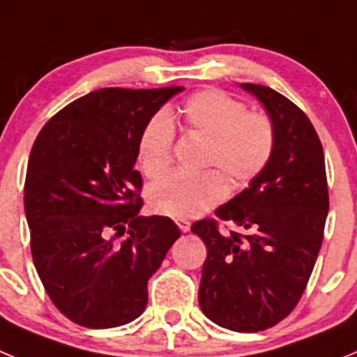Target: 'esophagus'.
Wrapping results in <instances>:
<instances>
[{"label": "esophagus", "instance_id": "obj_1", "mask_svg": "<svg viewBox=\"0 0 357 357\" xmlns=\"http://www.w3.org/2000/svg\"><path fill=\"white\" fill-rule=\"evenodd\" d=\"M175 223H176V227L182 230V232H188V230L191 229V223H189V220H185V218H176Z\"/></svg>", "mask_w": 357, "mask_h": 357}]
</instances>
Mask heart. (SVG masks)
Segmentation results:
<instances>
[{
  "mask_svg": "<svg viewBox=\"0 0 357 357\" xmlns=\"http://www.w3.org/2000/svg\"><path fill=\"white\" fill-rule=\"evenodd\" d=\"M178 118L191 134L202 135L209 146L204 173L176 172L150 191V207L172 218L200 216L225 200L229 182L243 188L259 175L275 150L272 119L248 112L247 105L225 91L204 89L189 96L178 109ZM175 128L166 114H155L139 137V164L148 178H159L173 160Z\"/></svg>",
  "mask_w": 357,
  "mask_h": 357,
  "instance_id": "heart-1",
  "label": "heart"
}]
</instances>
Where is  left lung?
I'll return each mask as SVG.
<instances>
[{
	"label": "left lung",
	"instance_id": "1",
	"mask_svg": "<svg viewBox=\"0 0 357 357\" xmlns=\"http://www.w3.org/2000/svg\"><path fill=\"white\" fill-rule=\"evenodd\" d=\"M241 89L266 109L275 150L248 188L216 209L238 230L220 232L209 218L191 230L207 247L198 289L204 314L225 329L257 333L301 301L324 239L329 193L324 148L307 116L272 87Z\"/></svg>",
	"mask_w": 357,
	"mask_h": 357
}]
</instances>
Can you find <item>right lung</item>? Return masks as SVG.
Listing matches in <instances>:
<instances>
[{
	"label": "right lung",
	"instance_id": "1",
	"mask_svg": "<svg viewBox=\"0 0 357 357\" xmlns=\"http://www.w3.org/2000/svg\"><path fill=\"white\" fill-rule=\"evenodd\" d=\"M181 91H93L59 110L31 146V257L55 307L78 326L110 329L139 317L148 279L181 238L168 216H139L143 178L134 168L143 128Z\"/></svg>",
	"mask_w": 357,
	"mask_h": 357
}]
</instances>
